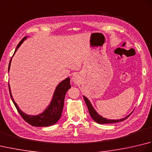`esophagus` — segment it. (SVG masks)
Instances as JSON below:
<instances>
[{
	"label": "esophagus",
	"mask_w": 152,
	"mask_h": 152,
	"mask_svg": "<svg viewBox=\"0 0 152 152\" xmlns=\"http://www.w3.org/2000/svg\"><path fill=\"white\" fill-rule=\"evenodd\" d=\"M80 76L78 74H74L72 76V81L75 83V84H78L80 82Z\"/></svg>",
	"instance_id": "1"
}]
</instances>
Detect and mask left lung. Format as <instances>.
<instances>
[{"mask_svg":"<svg viewBox=\"0 0 152 152\" xmlns=\"http://www.w3.org/2000/svg\"><path fill=\"white\" fill-rule=\"evenodd\" d=\"M83 99H84L86 104L87 106H88L89 114H90V115H91V117L92 118L93 120L96 121V123H98V124H114V123H118L119 121H122L125 120V119H126L127 118H128V117H129V115L132 114V112H131L129 115L126 116L125 118H123V119H117V120H116V119H107L106 118L102 117L101 115H100L98 114V113L96 112L95 108L93 107L91 103L90 102V101H89V99L87 98L86 96H83Z\"/></svg>","mask_w":152,"mask_h":152,"instance_id":"obj_1","label":"left lung"}]
</instances>
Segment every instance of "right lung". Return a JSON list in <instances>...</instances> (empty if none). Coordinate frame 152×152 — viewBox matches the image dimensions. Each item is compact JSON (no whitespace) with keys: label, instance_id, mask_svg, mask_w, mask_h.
Instances as JSON below:
<instances>
[{"label":"right lung","instance_id":"1","mask_svg":"<svg viewBox=\"0 0 152 152\" xmlns=\"http://www.w3.org/2000/svg\"><path fill=\"white\" fill-rule=\"evenodd\" d=\"M27 38V37H24L19 42V43L15 48V52L14 55H13V56H14L16 51L18 50L19 46H21V44L23 42L24 40ZM11 61L12 59L10 61L8 71L10 70V68ZM70 80V78L69 77V78L64 80L63 81L60 82L58 84V86L56 87V90H55L52 100H51L49 106H48L47 108L42 113L36 115H27L19 109L18 106L14 101V99H13L11 93L10 86V84H8L10 95L12 100L13 102H14L15 108H17L19 114L21 115L23 119L25 121L27 122L28 124H29L31 125L34 126V127H48V126L56 124L61 118L64 106V97H65V95L68 90L71 88Z\"/></svg>","mask_w":152,"mask_h":152}]
</instances>
